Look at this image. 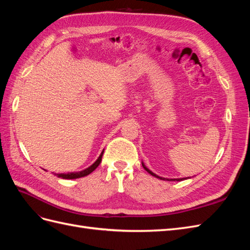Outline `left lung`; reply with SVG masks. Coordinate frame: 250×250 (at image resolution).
<instances>
[{
	"label": "left lung",
	"instance_id": "1",
	"mask_svg": "<svg viewBox=\"0 0 250 250\" xmlns=\"http://www.w3.org/2000/svg\"><path fill=\"white\" fill-rule=\"evenodd\" d=\"M142 166H143V168L145 169L149 174H151V175L152 176H154V177H156V178H160V179H162V180H167V181H181V180H184V179H187V178H190V177H185V178H165V177H162V176H158V175H156L155 173H153L152 171H150L146 166H145V164H144L143 162H142Z\"/></svg>",
	"mask_w": 250,
	"mask_h": 250
}]
</instances>
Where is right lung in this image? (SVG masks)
Segmentation results:
<instances>
[{"mask_svg":"<svg viewBox=\"0 0 250 250\" xmlns=\"http://www.w3.org/2000/svg\"><path fill=\"white\" fill-rule=\"evenodd\" d=\"M103 152H104V150L102 151L101 154L99 155V157L97 158V161L92 166H89L88 168H86L84 170L79 171V172H70V173H58V174L55 173L54 175H56L59 178H63V179H76V178H80V177H84V176L88 175V174L92 173L98 167V166L100 165Z\"/></svg>","mask_w":250,"mask_h":250,"instance_id":"obj_1","label":"right lung"}]
</instances>
